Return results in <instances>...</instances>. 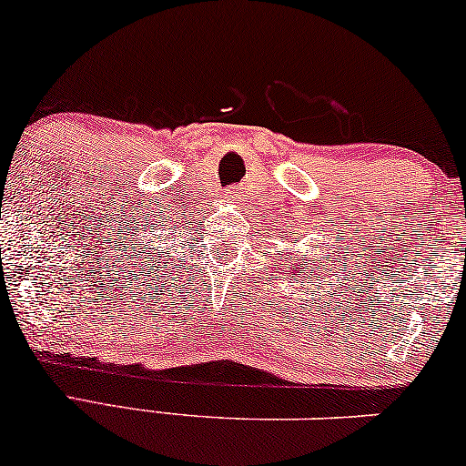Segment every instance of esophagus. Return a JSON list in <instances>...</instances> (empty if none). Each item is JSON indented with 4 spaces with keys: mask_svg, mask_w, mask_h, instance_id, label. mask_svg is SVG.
I'll return each instance as SVG.
<instances>
[{
    "mask_svg": "<svg viewBox=\"0 0 466 466\" xmlns=\"http://www.w3.org/2000/svg\"><path fill=\"white\" fill-rule=\"evenodd\" d=\"M235 198H238V192H233V190L227 192V201H228V203L235 201Z\"/></svg>",
    "mask_w": 466,
    "mask_h": 466,
    "instance_id": "esophagus-1",
    "label": "esophagus"
}]
</instances>
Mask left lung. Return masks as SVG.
I'll use <instances>...</instances> for the list:
<instances>
[{
  "label": "left lung",
  "instance_id": "obj_1",
  "mask_svg": "<svg viewBox=\"0 0 466 466\" xmlns=\"http://www.w3.org/2000/svg\"><path fill=\"white\" fill-rule=\"evenodd\" d=\"M293 261H298V258H293ZM301 261H304V258H301ZM306 269H308V265H306V268H304V263H299V268H298V265L293 263V271H291V276H295V274L301 276V274H304ZM319 269H321V268H319ZM310 274H312V271H310Z\"/></svg>",
  "mask_w": 466,
  "mask_h": 466
}]
</instances>
